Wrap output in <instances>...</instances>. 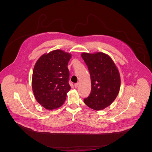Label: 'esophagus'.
<instances>
[{"instance_id":"esophagus-1","label":"esophagus","mask_w":152,"mask_h":152,"mask_svg":"<svg viewBox=\"0 0 152 152\" xmlns=\"http://www.w3.org/2000/svg\"><path fill=\"white\" fill-rule=\"evenodd\" d=\"M79 85H80V84L78 83H76V84H74V87H75V88H78V87H79Z\"/></svg>"}]
</instances>
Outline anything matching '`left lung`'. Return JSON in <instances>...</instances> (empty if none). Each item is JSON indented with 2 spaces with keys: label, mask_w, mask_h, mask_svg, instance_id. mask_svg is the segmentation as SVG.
<instances>
[{
  "label": "left lung",
  "mask_w": 152,
  "mask_h": 152,
  "mask_svg": "<svg viewBox=\"0 0 152 152\" xmlns=\"http://www.w3.org/2000/svg\"><path fill=\"white\" fill-rule=\"evenodd\" d=\"M81 56L88 66L91 81V92L84 99V103L95 110L106 108L119 92L121 77L118 69L112 59L104 53H83Z\"/></svg>",
  "instance_id": "obj_1"
}]
</instances>
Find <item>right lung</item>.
Masks as SVG:
<instances>
[{
    "mask_svg": "<svg viewBox=\"0 0 152 152\" xmlns=\"http://www.w3.org/2000/svg\"><path fill=\"white\" fill-rule=\"evenodd\" d=\"M71 54L55 50L42 55L36 63L32 76V89L36 99L44 108H58L71 89L67 65Z\"/></svg>",
    "mask_w": 152,
    "mask_h": 152,
    "instance_id": "1",
    "label": "right lung"
}]
</instances>
